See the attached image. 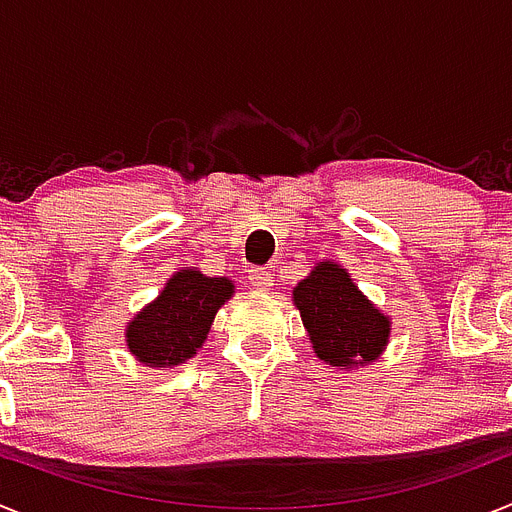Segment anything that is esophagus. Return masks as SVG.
Returning a JSON list of instances; mask_svg holds the SVG:
<instances>
[{
  "mask_svg": "<svg viewBox=\"0 0 512 512\" xmlns=\"http://www.w3.org/2000/svg\"><path fill=\"white\" fill-rule=\"evenodd\" d=\"M248 279H251L253 290L259 292L272 290L274 285V274L269 272V269H264V266H253V269H248Z\"/></svg>",
  "mask_w": 512,
  "mask_h": 512,
  "instance_id": "34e87169",
  "label": "esophagus"
}]
</instances>
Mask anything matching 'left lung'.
<instances>
[{
	"label": "left lung",
	"instance_id": "left-lung-1",
	"mask_svg": "<svg viewBox=\"0 0 512 512\" xmlns=\"http://www.w3.org/2000/svg\"><path fill=\"white\" fill-rule=\"evenodd\" d=\"M295 308L310 336L313 352L331 368L370 365L383 355L391 318L383 316L336 261H318L292 290Z\"/></svg>",
	"mask_w": 512,
	"mask_h": 512
}]
</instances>
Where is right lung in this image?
Instances as JSON below:
<instances>
[{"instance_id":"obj_1","label":"right lung","mask_w":512,"mask_h":512,"mask_svg":"<svg viewBox=\"0 0 512 512\" xmlns=\"http://www.w3.org/2000/svg\"><path fill=\"white\" fill-rule=\"evenodd\" d=\"M227 277H207L191 266L165 282L126 326V347L147 368H173L191 360L207 339L217 310L233 298Z\"/></svg>"}]
</instances>
